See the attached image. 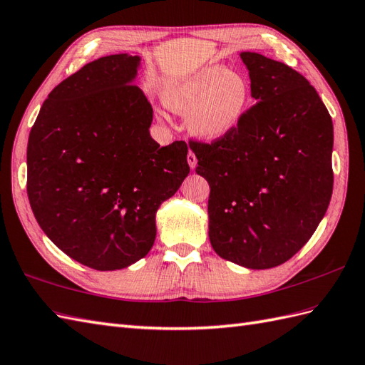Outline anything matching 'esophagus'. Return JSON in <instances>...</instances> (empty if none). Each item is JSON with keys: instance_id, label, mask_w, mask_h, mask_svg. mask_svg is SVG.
Wrapping results in <instances>:
<instances>
[{"instance_id": "obj_1", "label": "esophagus", "mask_w": 365, "mask_h": 365, "mask_svg": "<svg viewBox=\"0 0 365 365\" xmlns=\"http://www.w3.org/2000/svg\"><path fill=\"white\" fill-rule=\"evenodd\" d=\"M186 160H188V165H190L191 169H194V168L197 166V158H196V155L192 154V152H188V155H186Z\"/></svg>"}]
</instances>
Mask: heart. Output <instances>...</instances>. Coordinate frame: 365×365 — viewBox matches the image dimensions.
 <instances>
[{
    "mask_svg": "<svg viewBox=\"0 0 365 365\" xmlns=\"http://www.w3.org/2000/svg\"><path fill=\"white\" fill-rule=\"evenodd\" d=\"M162 101L185 116L186 129L203 143H217L242 125L252 106V86L245 76L224 65H207L169 81Z\"/></svg>",
    "mask_w": 365,
    "mask_h": 365,
    "instance_id": "obj_1",
    "label": "heart"
}]
</instances>
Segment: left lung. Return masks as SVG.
<instances>
[{
    "mask_svg": "<svg viewBox=\"0 0 365 365\" xmlns=\"http://www.w3.org/2000/svg\"><path fill=\"white\" fill-rule=\"evenodd\" d=\"M253 106L230 137L190 143L210 185L208 236L219 257L270 269L297 253L333 192V121L300 73L244 51Z\"/></svg>",
    "mask_w": 365,
    "mask_h": 365,
    "instance_id": "left-lung-1",
    "label": "left lung"
}]
</instances>
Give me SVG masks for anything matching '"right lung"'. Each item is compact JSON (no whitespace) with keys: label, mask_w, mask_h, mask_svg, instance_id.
Wrapping results in <instances>:
<instances>
[{"label":"right lung","mask_w":365,"mask_h":365,"mask_svg":"<svg viewBox=\"0 0 365 365\" xmlns=\"http://www.w3.org/2000/svg\"><path fill=\"white\" fill-rule=\"evenodd\" d=\"M140 56L96 58L49 93L28 141V197L41 230L96 270L129 267L157 236L160 205L190 174L188 146L150 137L133 86Z\"/></svg>","instance_id":"1"}]
</instances>
